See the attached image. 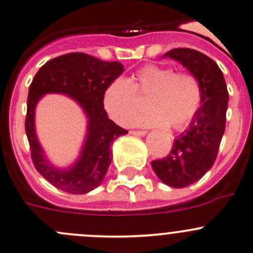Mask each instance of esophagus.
<instances>
[{
	"instance_id": "obj_1",
	"label": "esophagus",
	"mask_w": 253,
	"mask_h": 253,
	"mask_svg": "<svg viewBox=\"0 0 253 253\" xmlns=\"http://www.w3.org/2000/svg\"><path fill=\"white\" fill-rule=\"evenodd\" d=\"M131 134H133V136H146L147 131H131Z\"/></svg>"
}]
</instances>
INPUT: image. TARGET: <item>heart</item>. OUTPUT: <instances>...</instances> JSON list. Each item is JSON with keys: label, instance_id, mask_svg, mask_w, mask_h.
Masks as SVG:
<instances>
[{"label": "heart", "instance_id": "1", "mask_svg": "<svg viewBox=\"0 0 253 253\" xmlns=\"http://www.w3.org/2000/svg\"><path fill=\"white\" fill-rule=\"evenodd\" d=\"M142 98L150 96L148 107L136 121L140 126L181 129L187 126L202 103V88L197 77L188 72H174L172 67L146 65L133 73L131 80L116 79L103 96L108 116L121 126H129L142 110Z\"/></svg>", "mask_w": 253, "mask_h": 253}]
</instances>
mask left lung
Masks as SVG:
<instances>
[{
	"label": "left lung",
	"instance_id": "1",
	"mask_svg": "<svg viewBox=\"0 0 253 253\" xmlns=\"http://www.w3.org/2000/svg\"><path fill=\"white\" fill-rule=\"evenodd\" d=\"M164 57L180 62L201 84L202 103L185 132L174 138L171 152L151 162L165 185L182 188L197 182L213 166L225 133L228 92L222 71L201 52L173 48Z\"/></svg>",
	"mask_w": 253,
	"mask_h": 253
}]
</instances>
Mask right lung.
<instances>
[{
  "instance_id": "right-lung-1",
  "label": "right lung",
  "mask_w": 253,
  "mask_h": 253,
  "mask_svg": "<svg viewBox=\"0 0 253 253\" xmlns=\"http://www.w3.org/2000/svg\"><path fill=\"white\" fill-rule=\"evenodd\" d=\"M124 71L122 63L106 62L77 52L46 62L32 80L28 89L26 134L35 167L58 190L84 195L102 183L112 161L111 146L117 138L128 133L108 119L103 108L106 89ZM48 93L72 98L86 116V134L80 155L67 168L52 164L37 137L34 125L37 103Z\"/></svg>"
}]
</instances>
